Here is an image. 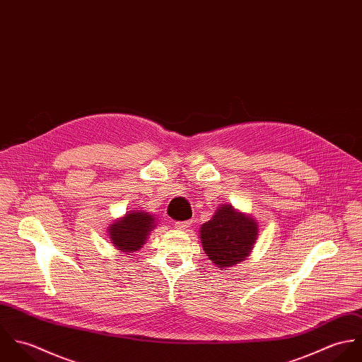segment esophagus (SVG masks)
Returning a JSON list of instances; mask_svg holds the SVG:
<instances>
[{
    "label": "esophagus",
    "mask_w": 362,
    "mask_h": 362,
    "mask_svg": "<svg viewBox=\"0 0 362 362\" xmlns=\"http://www.w3.org/2000/svg\"><path fill=\"white\" fill-rule=\"evenodd\" d=\"M189 224H191L189 221H177L174 227H175L177 230H185L187 227H189Z\"/></svg>",
    "instance_id": "1"
}]
</instances>
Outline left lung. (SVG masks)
<instances>
[{
  "instance_id": "1",
  "label": "left lung",
  "mask_w": 362,
  "mask_h": 362,
  "mask_svg": "<svg viewBox=\"0 0 362 362\" xmlns=\"http://www.w3.org/2000/svg\"><path fill=\"white\" fill-rule=\"evenodd\" d=\"M259 223L252 214L223 204L202 224L199 238L206 257L217 267H234L244 262L258 240Z\"/></svg>"
}]
</instances>
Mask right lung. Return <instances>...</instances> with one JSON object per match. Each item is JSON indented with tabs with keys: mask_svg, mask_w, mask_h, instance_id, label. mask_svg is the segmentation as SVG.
I'll list each match as a JSON object with an SVG mask.
<instances>
[{
	"mask_svg": "<svg viewBox=\"0 0 362 362\" xmlns=\"http://www.w3.org/2000/svg\"><path fill=\"white\" fill-rule=\"evenodd\" d=\"M156 216L146 210H131L112 221L108 228V238L119 252L131 255L139 251L151 233L155 230Z\"/></svg>",
	"mask_w": 362,
	"mask_h": 362,
	"instance_id": "add662e5",
	"label": "right lung"
}]
</instances>
